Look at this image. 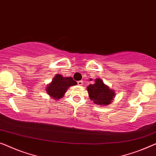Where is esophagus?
Listing matches in <instances>:
<instances>
[{
    "label": "esophagus",
    "mask_w": 156,
    "mask_h": 156,
    "mask_svg": "<svg viewBox=\"0 0 156 156\" xmlns=\"http://www.w3.org/2000/svg\"><path fill=\"white\" fill-rule=\"evenodd\" d=\"M83 80H80V81H78V85H83Z\"/></svg>",
    "instance_id": "obj_1"
}]
</instances>
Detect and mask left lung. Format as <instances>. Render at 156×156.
Listing matches in <instances>:
<instances>
[{
    "label": "left lung",
    "mask_w": 156,
    "mask_h": 156,
    "mask_svg": "<svg viewBox=\"0 0 156 156\" xmlns=\"http://www.w3.org/2000/svg\"><path fill=\"white\" fill-rule=\"evenodd\" d=\"M87 90L90 99L98 105L107 106L115 97L114 90L104 84L101 78L95 79L94 84L88 85Z\"/></svg>",
    "instance_id": "1"
}]
</instances>
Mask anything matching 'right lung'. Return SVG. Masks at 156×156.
<instances>
[{
  "mask_svg": "<svg viewBox=\"0 0 156 156\" xmlns=\"http://www.w3.org/2000/svg\"><path fill=\"white\" fill-rule=\"evenodd\" d=\"M76 84L77 83L71 77H64L60 74H56L52 82L46 86L45 90L51 98L57 101L64 97L69 87Z\"/></svg>",
  "mask_w": 156,
  "mask_h": 156,
  "instance_id": "obj_1",
  "label": "right lung"
}]
</instances>
